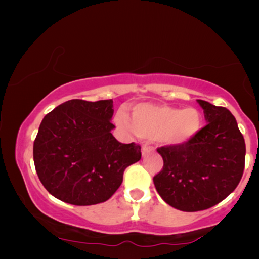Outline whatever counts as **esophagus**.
I'll list each match as a JSON object with an SVG mask.
<instances>
[{
	"mask_svg": "<svg viewBox=\"0 0 259 259\" xmlns=\"http://www.w3.org/2000/svg\"><path fill=\"white\" fill-rule=\"evenodd\" d=\"M153 152V148L147 146V145H144L143 148H141V153H143V155L145 157V155H147L148 153H152Z\"/></svg>",
	"mask_w": 259,
	"mask_h": 259,
	"instance_id": "34e87169",
	"label": "esophagus"
}]
</instances>
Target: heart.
<instances>
[{
  "instance_id": "heart-1",
  "label": "heart",
  "mask_w": 259,
  "mask_h": 259,
  "mask_svg": "<svg viewBox=\"0 0 259 259\" xmlns=\"http://www.w3.org/2000/svg\"><path fill=\"white\" fill-rule=\"evenodd\" d=\"M114 119L120 128L168 147L191 143L204 123L203 114L193 106L178 109L159 104H138L131 108L130 118L118 112Z\"/></svg>"
}]
</instances>
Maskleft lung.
<instances>
[{
	"mask_svg": "<svg viewBox=\"0 0 259 259\" xmlns=\"http://www.w3.org/2000/svg\"><path fill=\"white\" fill-rule=\"evenodd\" d=\"M197 101L206 126L187 145L158 148L164 167L153 178L162 199L185 212L206 210L224 200L239 184L245 165V141L232 113Z\"/></svg>",
	"mask_w": 259,
	"mask_h": 259,
	"instance_id": "obj_1",
	"label": "left lung"
}]
</instances>
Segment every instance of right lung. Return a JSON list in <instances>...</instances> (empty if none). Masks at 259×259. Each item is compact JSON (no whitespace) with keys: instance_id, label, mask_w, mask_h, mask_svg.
<instances>
[{"instance_id":"right-lung-1","label":"right lung","mask_w":259,"mask_h":259,"mask_svg":"<svg viewBox=\"0 0 259 259\" xmlns=\"http://www.w3.org/2000/svg\"><path fill=\"white\" fill-rule=\"evenodd\" d=\"M113 100L66 101L42 120L34 141L38 179L52 196L87 206L109 199L141 147L113 137Z\"/></svg>"}]
</instances>
